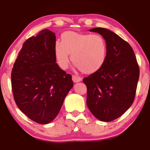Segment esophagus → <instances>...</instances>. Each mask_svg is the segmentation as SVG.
Here are the masks:
<instances>
[{"mask_svg": "<svg viewBox=\"0 0 150 150\" xmlns=\"http://www.w3.org/2000/svg\"><path fill=\"white\" fill-rule=\"evenodd\" d=\"M72 79H73V81L74 83L80 82L82 80L81 77H78V76H76V75H73L72 76Z\"/></svg>", "mask_w": 150, "mask_h": 150, "instance_id": "34e87169", "label": "esophagus"}]
</instances>
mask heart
Returning a JSON list of instances; mask_svg holds the SVG:
<instances>
[{
    "mask_svg": "<svg viewBox=\"0 0 150 150\" xmlns=\"http://www.w3.org/2000/svg\"><path fill=\"white\" fill-rule=\"evenodd\" d=\"M54 54L60 67L66 69L71 60L76 67L86 74L97 72L104 66L107 45L103 37L98 34L67 32L57 41Z\"/></svg>",
    "mask_w": 150,
    "mask_h": 150,
    "instance_id": "obj_1",
    "label": "heart"
}]
</instances>
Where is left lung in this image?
<instances>
[{
    "instance_id": "obj_1",
    "label": "left lung",
    "mask_w": 150,
    "mask_h": 150,
    "mask_svg": "<svg viewBox=\"0 0 150 150\" xmlns=\"http://www.w3.org/2000/svg\"><path fill=\"white\" fill-rule=\"evenodd\" d=\"M106 40L107 54L104 66L84 78L87 106L98 120L109 122L122 116L132 105L139 77V69L131 46L106 28H96Z\"/></svg>"
}]
</instances>
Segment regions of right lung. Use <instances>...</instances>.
<instances>
[{"mask_svg": "<svg viewBox=\"0 0 150 150\" xmlns=\"http://www.w3.org/2000/svg\"><path fill=\"white\" fill-rule=\"evenodd\" d=\"M54 33L44 30L23 43L11 73L18 108L31 120L46 125L54 119L73 88L70 74L56 63Z\"/></svg>", "mask_w": 150, "mask_h": 150, "instance_id": "obj_1", "label": "right lung"}]
</instances>
